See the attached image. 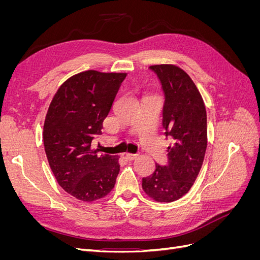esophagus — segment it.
Wrapping results in <instances>:
<instances>
[{
	"label": "esophagus",
	"mask_w": 260,
	"mask_h": 260,
	"mask_svg": "<svg viewBox=\"0 0 260 260\" xmlns=\"http://www.w3.org/2000/svg\"><path fill=\"white\" fill-rule=\"evenodd\" d=\"M125 157H127V159H128V160H133V159H136V158H137V157H138V154L127 153V154H125Z\"/></svg>",
	"instance_id": "obj_1"
}]
</instances>
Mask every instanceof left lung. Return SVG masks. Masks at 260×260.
Here are the masks:
<instances>
[{
    "mask_svg": "<svg viewBox=\"0 0 260 260\" xmlns=\"http://www.w3.org/2000/svg\"><path fill=\"white\" fill-rule=\"evenodd\" d=\"M158 76L165 93L162 125L172 139L168 165H156L142 179L148 198L171 203L184 196L198 178L207 147V115L204 100L191 77L172 64L149 66Z\"/></svg>",
    "mask_w": 260,
    "mask_h": 260,
    "instance_id": "obj_1",
    "label": "left lung"
}]
</instances>
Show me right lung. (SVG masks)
<instances>
[{"instance_id": "obj_1", "label": "right lung", "mask_w": 260, "mask_h": 260, "mask_svg": "<svg viewBox=\"0 0 260 260\" xmlns=\"http://www.w3.org/2000/svg\"><path fill=\"white\" fill-rule=\"evenodd\" d=\"M125 76L98 70L76 74L59 86L46 113V158L58 184L79 201L101 200L115 186L119 157L99 155L91 144L102 135L103 121Z\"/></svg>"}]
</instances>
